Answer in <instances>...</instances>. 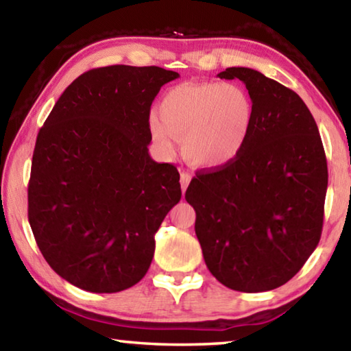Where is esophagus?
<instances>
[{"label": "esophagus", "instance_id": "34e87169", "mask_svg": "<svg viewBox=\"0 0 351 351\" xmlns=\"http://www.w3.org/2000/svg\"><path fill=\"white\" fill-rule=\"evenodd\" d=\"M190 181H192V175H190L189 171H182V173H181V189H182V193H186V190H187V186H189Z\"/></svg>", "mask_w": 351, "mask_h": 351}]
</instances>
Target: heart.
Listing matches in <instances>:
<instances>
[{
    "label": "heart",
    "mask_w": 351,
    "mask_h": 351,
    "mask_svg": "<svg viewBox=\"0 0 351 351\" xmlns=\"http://www.w3.org/2000/svg\"><path fill=\"white\" fill-rule=\"evenodd\" d=\"M254 125V104L234 83H181L164 94L159 114L152 112L148 128L164 150L175 134L182 152L199 167H223L243 152Z\"/></svg>",
    "instance_id": "obj_1"
}]
</instances>
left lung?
Returning <instances> with one entry per match:
<instances>
[{"label":"left lung","mask_w":351,"mask_h":351,"mask_svg":"<svg viewBox=\"0 0 351 351\" xmlns=\"http://www.w3.org/2000/svg\"><path fill=\"white\" fill-rule=\"evenodd\" d=\"M254 104L239 158L190 181L195 232L219 283L241 293L276 289L302 269L322 234L328 170L313 114L297 94L258 71L228 68Z\"/></svg>","instance_id":"left-lung-1"}]
</instances>
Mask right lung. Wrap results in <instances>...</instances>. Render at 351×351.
Instances as JSON below:
<instances>
[{"instance_id":"1","label":"right lung","mask_w":351,"mask_h":351,"mask_svg":"<svg viewBox=\"0 0 351 351\" xmlns=\"http://www.w3.org/2000/svg\"><path fill=\"white\" fill-rule=\"evenodd\" d=\"M180 74L96 68L71 83L40 128L27 217L45 260L90 293H119L147 274L154 234L181 199L180 173L148 154L150 106Z\"/></svg>"}]
</instances>
